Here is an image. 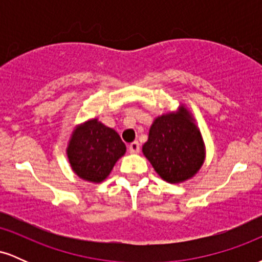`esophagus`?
<instances>
[{
  "mask_svg": "<svg viewBox=\"0 0 262 262\" xmlns=\"http://www.w3.org/2000/svg\"><path fill=\"white\" fill-rule=\"evenodd\" d=\"M140 150V145L138 141H133V143L129 144V152L130 154H138Z\"/></svg>",
  "mask_w": 262,
  "mask_h": 262,
  "instance_id": "obj_1",
  "label": "esophagus"
}]
</instances>
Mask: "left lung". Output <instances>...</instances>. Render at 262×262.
<instances>
[{
  "label": "left lung",
  "mask_w": 262,
  "mask_h": 262,
  "mask_svg": "<svg viewBox=\"0 0 262 262\" xmlns=\"http://www.w3.org/2000/svg\"><path fill=\"white\" fill-rule=\"evenodd\" d=\"M143 154L156 173L169 183L187 181L201 170L206 160V145L196 119L185 104L156 117Z\"/></svg>",
  "instance_id": "left-lung-1"
}]
</instances>
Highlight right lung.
Here are the masks:
<instances>
[{
    "label": "right lung",
    "instance_id": "right-lung-1",
    "mask_svg": "<svg viewBox=\"0 0 262 262\" xmlns=\"http://www.w3.org/2000/svg\"><path fill=\"white\" fill-rule=\"evenodd\" d=\"M125 150V144L114 129L98 118H91L73 129L66 155L75 175L87 182L101 183Z\"/></svg>",
    "mask_w": 262,
    "mask_h": 262
}]
</instances>
